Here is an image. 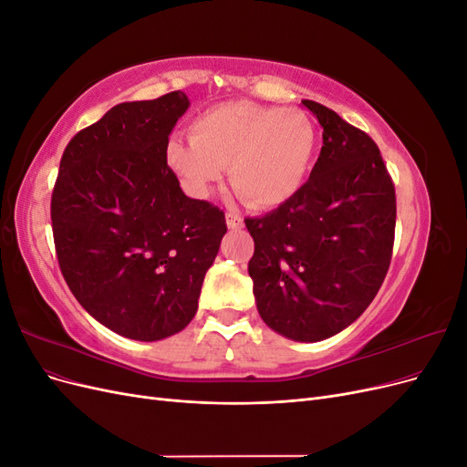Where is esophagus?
Wrapping results in <instances>:
<instances>
[{
  "label": "esophagus",
  "instance_id": "1",
  "mask_svg": "<svg viewBox=\"0 0 467 467\" xmlns=\"http://www.w3.org/2000/svg\"><path fill=\"white\" fill-rule=\"evenodd\" d=\"M225 223H228L230 230H239L244 228V218L239 214H234V212H228V214H225Z\"/></svg>",
  "mask_w": 467,
  "mask_h": 467
}]
</instances>
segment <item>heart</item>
Masks as SVG:
<instances>
[{
    "instance_id": "heart-1",
    "label": "heart",
    "mask_w": 467,
    "mask_h": 467,
    "mask_svg": "<svg viewBox=\"0 0 467 467\" xmlns=\"http://www.w3.org/2000/svg\"><path fill=\"white\" fill-rule=\"evenodd\" d=\"M191 140L171 138L165 163L181 185L206 199L230 169L234 191L253 208H278L300 192L314 163L317 130L302 109L232 101L201 112Z\"/></svg>"
}]
</instances>
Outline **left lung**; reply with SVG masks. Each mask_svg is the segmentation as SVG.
Segmentation results:
<instances>
[{"instance_id":"obj_1","label":"left lung","mask_w":467,"mask_h":467,"mask_svg":"<svg viewBox=\"0 0 467 467\" xmlns=\"http://www.w3.org/2000/svg\"><path fill=\"white\" fill-rule=\"evenodd\" d=\"M323 129L319 158L300 192L245 218L263 321L292 341L343 331L370 306L391 263L395 187L374 140L335 110L304 99Z\"/></svg>"}]
</instances>
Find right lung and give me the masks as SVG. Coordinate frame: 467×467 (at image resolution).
Here are the masks:
<instances>
[{
    "instance_id": "add662e5",
    "label": "right lung",
    "mask_w": 467,
    "mask_h": 467,
    "mask_svg": "<svg viewBox=\"0 0 467 467\" xmlns=\"http://www.w3.org/2000/svg\"><path fill=\"white\" fill-rule=\"evenodd\" d=\"M187 109L182 91L112 107L69 140L52 191L56 257L69 290L134 341L187 327L228 232L223 212L189 199L165 163Z\"/></svg>"
}]
</instances>
